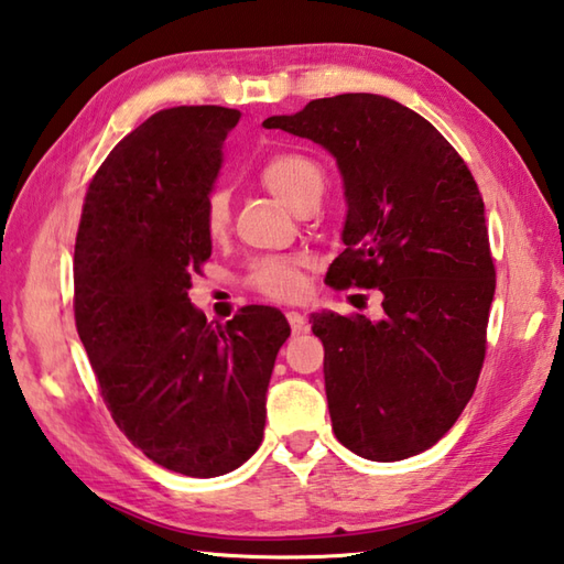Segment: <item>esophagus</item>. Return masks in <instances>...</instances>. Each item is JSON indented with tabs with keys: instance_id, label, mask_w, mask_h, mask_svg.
<instances>
[{
	"instance_id": "1",
	"label": "esophagus",
	"mask_w": 564,
	"mask_h": 564,
	"mask_svg": "<svg viewBox=\"0 0 564 564\" xmlns=\"http://www.w3.org/2000/svg\"><path fill=\"white\" fill-rule=\"evenodd\" d=\"M289 325H291V329H293V335H303V333H307V317L303 315V313H297V311H291L289 315Z\"/></svg>"
}]
</instances>
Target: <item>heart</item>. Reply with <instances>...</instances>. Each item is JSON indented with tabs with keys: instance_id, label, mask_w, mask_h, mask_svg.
Returning <instances> with one entry per match:
<instances>
[{
	"instance_id": "obj_1",
	"label": "heart",
	"mask_w": 564,
	"mask_h": 564,
	"mask_svg": "<svg viewBox=\"0 0 564 564\" xmlns=\"http://www.w3.org/2000/svg\"><path fill=\"white\" fill-rule=\"evenodd\" d=\"M261 183L269 187L273 197L283 205L293 207L311 185H323V173L311 159L297 153H275L259 171ZM229 223V197L225 191H213L205 200V231L213 239L223 237ZM251 285L259 293L275 297V301H293L303 293L305 275L301 261L295 259H263L251 271Z\"/></svg>"
}]
</instances>
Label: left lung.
Returning <instances> with one entry per match:
<instances>
[{"label":"left lung","mask_w":564,"mask_h":564,"mask_svg":"<svg viewBox=\"0 0 564 564\" xmlns=\"http://www.w3.org/2000/svg\"><path fill=\"white\" fill-rule=\"evenodd\" d=\"M263 127L337 161L345 251L325 281L383 295L379 319L311 315L335 435L371 462L421 455L465 411L487 349L496 271L479 187L427 119L381 95L313 99Z\"/></svg>","instance_id":"obj_1"}]
</instances>
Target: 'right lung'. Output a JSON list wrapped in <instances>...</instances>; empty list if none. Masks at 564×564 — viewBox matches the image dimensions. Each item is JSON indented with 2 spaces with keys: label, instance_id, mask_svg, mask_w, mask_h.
<instances>
[{
  "label": "right lung",
  "instance_id": "1",
  "mask_svg": "<svg viewBox=\"0 0 564 564\" xmlns=\"http://www.w3.org/2000/svg\"><path fill=\"white\" fill-rule=\"evenodd\" d=\"M239 117L215 105L151 115L99 165L75 239V325L109 413L151 462L200 479L259 449L291 335L275 307L213 327L187 297L213 253L205 200Z\"/></svg>",
  "mask_w": 564,
  "mask_h": 564
}]
</instances>
